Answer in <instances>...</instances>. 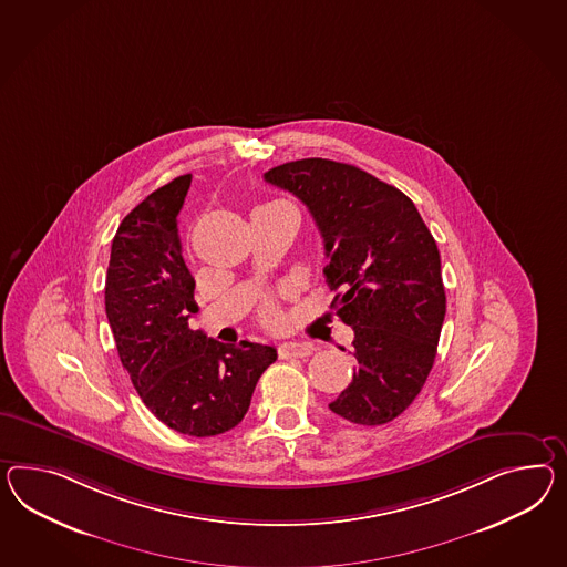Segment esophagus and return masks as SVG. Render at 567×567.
<instances>
[{"instance_id": "esophagus-1", "label": "esophagus", "mask_w": 567, "mask_h": 567, "mask_svg": "<svg viewBox=\"0 0 567 567\" xmlns=\"http://www.w3.org/2000/svg\"><path fill=\"white\" fill-rule=\"evenodd\" d=\"M310 353H312V348L308 343L290 341V343H281L279 346V355L281 358H308Z\"/></svg>"}]
</instances>
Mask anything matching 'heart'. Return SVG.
<instances>
[{"label": "heart", "instance_id": "heart-1", "mask_svg": "<svg viewBox=\"0 0 567 567\" xmlns=\"http://www.w3.org/2000/svg\"><path fill=\"white\" fill-rule=\"evenodd\" d=\"M265 317L269 320L274 319V317H276V310H274L271 306H267V308H265Z\"/></svg>", "mask_w": 567, "mask_h": 567}]
</instances>
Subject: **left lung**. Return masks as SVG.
Segmentation results:
<instances>
[{"label": "left lung", "instance_id": "8db88e82", "mask_svg": "<svg viewBox=\"0 0 567 567\" xmlns=\"http://www.w3.org/2000/svg\"><path fill=\"white\" fill-rule=\"evenodd\" d=\"M265 181L290 190L317 221L331 308L353 329L355 372L329 409L358 425L399 417L436 358L446 293L436 240L405 193L358 166L286 162Z\"/></svg>", "mask_w": 567, "mask_h": 567}]
</instances>
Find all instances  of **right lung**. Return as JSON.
Returning a JSON list of instances; mask_svg holds the SVG:
<instances>
[{
  "instance_id": "add662e5",
  "label": "right lung",
  "mask_w": 567,
  "mask_h": 567,
  "mask_svg": "<svg viewBox=\"0 0 567 567\" xmlns=\"http://www.w3.org/2000/svg\"><path fill=\"white\" fill-rule=\"evenodd\" d=\"M189 187L190 175L176 176L121 221L104 306L121 363L147 409L178 434L207 437L243 421L277 351L250 341L219 343L190 329L199 306L178 236Z\"/></svg>"
}]
</instances>
